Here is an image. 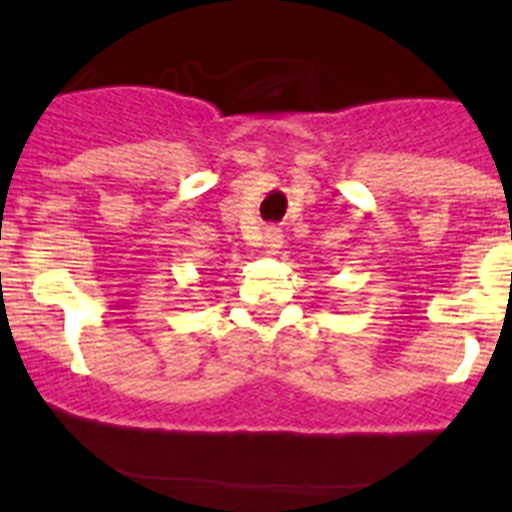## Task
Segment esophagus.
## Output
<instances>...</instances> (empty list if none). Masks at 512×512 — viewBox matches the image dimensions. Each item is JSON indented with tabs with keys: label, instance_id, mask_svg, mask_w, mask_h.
<instances>
[{
	"label": "esophagus",
	"instance_id": "obj_1",
	"mask_svg": "<svg viewBox=\"0 0 512 512\" xmlns=\"http://www.w3.org/2000/svg\"><path fill=\"white\" fill-rule=\"evenodd\" d=\"M261 248H264L269 256L279 253V248H282V233H279V228H264V235H261Z\"/></svg>",
	"mask_w": 512,
	"mask_h": 512
}]
</instances>
